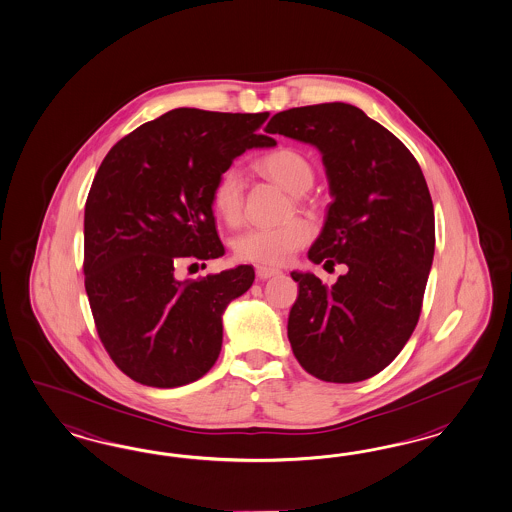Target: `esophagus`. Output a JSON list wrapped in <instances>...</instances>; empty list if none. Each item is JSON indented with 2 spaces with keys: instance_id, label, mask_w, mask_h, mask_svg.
Returning <instances> with one entry per match:
<instances>
[{
  "instance_id": "esophagus-1",
  "label": "esophagus",
  "mask_w": 512,
  "mask_h": 512,
  "mask_svg": "<svg viewBox=\"0 0 512 512\" xmlns=\"http://www.w3.org/2000/svg\"><path fill=\"white\" fill-rule=\"evenodd\" d=\"M255 272H257V278L259 279H268L279 274L278 268H268V266H257Z\"/></svg>"
}]
</instances>
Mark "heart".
<instances>
[{
    "label": "heart",
    "instance_id": "obj_1",
    "mask_svg": "<svg viewBox=\"0 0 512 512\" xmlns=\"http://www.w3.org/2000/svg\"><path fill=\"white\" fill-rule=\"evenodd\" d=\"M259 169L285 187L293 195H304L315 182L310 159L293 148H281L264 155ZM244 174L238 167H227L217 176L212 187V206L227 225H238L244 216ZM298 201L302 199L298 197ZM313 236V227L306 219H291L274 227H249L236 234L234 255L246 263L279 266L289 263L296 251L304 248Z\"/></svg>",
    "mask_w": 512,
    "mask_h": 512
}]
</instances>
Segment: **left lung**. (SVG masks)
<instances>
[{
	"label": "left lung",
	"mask_w": 512,
	"mask_h": 512,
	"mask_svg": "<svg viewBox=\"0 0 512 512\" xmlns=\"http://www.w3.org/2000/svg\"><path fill=\"white\" fill-rule=\"evenodd\" d=\"M266 131L323 155L334 201L308 257L349 268L332 287L311 272H291L298 283L287 325L293 353L321 381L370 379L419 323L435 249L424 174L402 140L347 103L283 110Z\"/></svg>",
	"instance_id": "obj_1"
}]
</instances>
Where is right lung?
Here are the masks:
<instances>
[{"label": "right lung", "instance_id": "obj_1", "mask_svg": "<svg viewBox=\"0 0 512 512\" xmlns=\"http://www.w3.org/2000/svg\"><path fill=\"white\" fill-rule=\"evenodd\" d=\"M268 112L174 109L116 142L84 210V285L101 343L140 385L182 387L216 364L223 311L255 279L249 264L176 278L225 253L212 187L261 135Z\"/></svg>", "mask_w": 512, "mask_h": 512}]
</instances>
